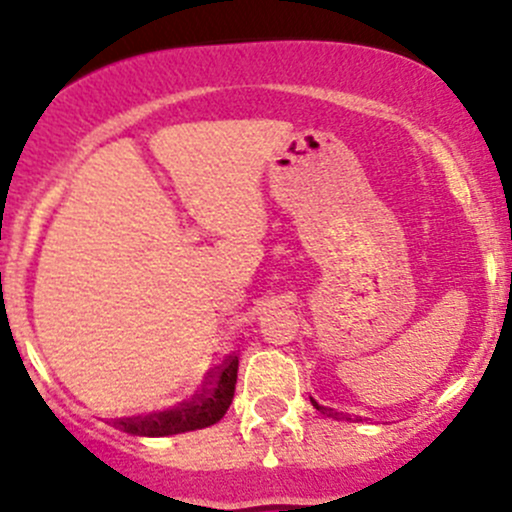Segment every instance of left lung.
<instances>
[{
	"instance_id": "left-lung-1",
	"label": "left lung",
	"mask_w": 512,
	"mask_h": 512,
	"mask_svg": "<svg viewBox=\"0 0 512 512\" xmlns=\"http://www.w3.org/2000/svg\"><path fill=\"white\" fill-rule=\"evenodd\" d=\"M309 401H312V406H314V409L319 411V414H327V416H332V418H344L342 414H339V411H334L332 406H327V404H324V401H319V399H312V396H309Z\"/></svg>"
}]
</instances>
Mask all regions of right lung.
Listing matches in <instances>:
<instances>
[{
  "label": "right lung",
  "mask_w": 512,
  "mask_h": 512,
  "mask_svg": "<svg viewBox=\"0 0 512 512\" xmlns=\"http://www.w3.org/2000/svg\"><path fill=\"white\" fill-rule=\"evenodd\" d=\"M237 381V354H230L220 366L208 371L203 389L190 399L180 401L165 411H153L146 416L113 418V426L131 436H173V433L195 431L218 423L230 409Z\"/></svg>",
  "instance_id": "right-lung-1"
}]
</instances>
